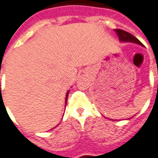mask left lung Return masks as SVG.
Here are the masks:
<instances>
[{"label":"left lung","instance_id":"obj_1","mask_svg":"<svg viewBox=\"0 0 158 158\" xmlns=\"http://www.w3.org/2000/svg\"><path fill=\"white\" fill-rule=\"evenodd\" d=\"M114 31H115V33L117 34L121 42L135 43V44H138V45H140V46L143 47V45L138 40V39L136 38L135 36H133L132 34L128 33V32H125L124 30L121 29H114Z\"/></svg>","mask_w":158,"mask_h":158}]
</instances>
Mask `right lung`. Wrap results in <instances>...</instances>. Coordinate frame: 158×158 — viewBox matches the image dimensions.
<instances>
[{
	"instance_id": "obj_1",
	"label": "right lung",
	"mask_w": 158,
	"mask_h": 158,
	"mask_svg": "<svg viewBox=\"0 0 158 158\" xmlns=\"http://www.w3.org/2000/svg\"><path fill=\"white\" fill-rule=\"evenodd\" d=\"M68 93H69V91H67V93H66V94H65V106H66V100H67V97H68Z\"/></svg>"
}]
</instances>
